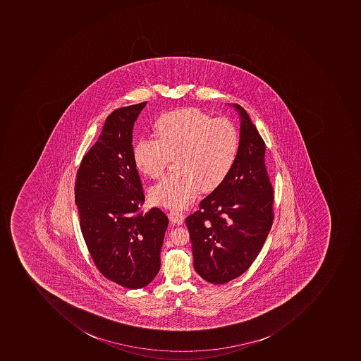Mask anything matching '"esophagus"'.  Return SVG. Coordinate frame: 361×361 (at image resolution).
Segmentation results:
<instances>
[{
    "mask_svg": "<svg viewBox=\"0 0 361 361\" xmlns=\"http://www.w3.org/2000/svg\"><path fill=\"white\" fill-rule=\"evenodd\" d=\"M170 221L175 222L177 224H182L184 221V214L182 212H178V210H170L168 214Z\"/></svg>",
    "mask_w": 361,
    "mask_h": 361,
    "instance_id": "obj_1",
    "label": "esophagus"
}]
</instances>
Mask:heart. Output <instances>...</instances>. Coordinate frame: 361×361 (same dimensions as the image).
<instances>
[{
	"mask_svg": "<svg viewBox=\"0 0 361 361\" xmlns=\"http://www.w3.org/2000/svg\"><path fill=\"white\" fill-rule=\"evenodd\" d=\"M154 139L142 137L133 147V161L143 175L158 179L170 157L178 171L149 191L156 205L181 209L204 190L214 189L231 171L238 156V129L226 118H212L198 109H182L161 116Z\"/></svg>",
	"mask_w": 361,
	"mask_h": 361,
	"instance_id": "heart-1",
	"label": "heart"
}]
</instances>
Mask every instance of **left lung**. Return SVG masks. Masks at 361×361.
I'll return each instance as SVG.
<instances>
[{
  "label": "left lung",
  "mask_w": 361,
  "mask_h": 361,
  "mask_svg": "<svg viewBox=\"0 0 361 361\" xmlns=\"http://www.w3.org/2000/svg\"><path fill=\"white\" fill-rule=\"evenodd\" d=\"M230 106L240 116V147L228 177L188 216L194 269L204 280L224 284L252 264L274 221V188L266 165V145L243 107Z\"/></svg>",
  "instance_id": "8db88e82"
}]
</instances>
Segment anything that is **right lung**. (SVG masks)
Instances as JSON below:
<instances>
[{
	"mask_svg": "<svg viewBox=\"0 0 361 361\" xmlns=\"http://www.w3.org/2000/svg\"><path fill=\"white\" fill-rule=\"evenodd\" d=\"M147 102L114 111L82 158L75 186L81 232L105 278L142 288L161 268L168 218L159 208L139 212L143 189L133 161V126Z\"/></svg>",
	"mask_w": 361,
	"mask_h": 361,
	"instance_id": "add662e5",
	"label": "right lung"
}]
</instances>
